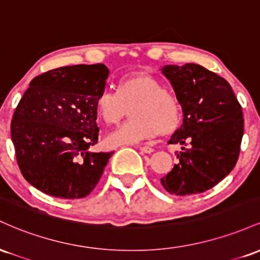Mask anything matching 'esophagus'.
<instances>
[{
    "mask_svg": "<svg viewBox=\"0 0 260 260\" xmlns=\"http://www.w3.org/2000/svg\"><path fill=\"white\" fill-rule=\"evenodd\" d=\"M139 150L142 151V153H144V154H151V153H154V149L150 148V147H140Z\"/></svg>",
    "mask_w": 260,
    "mask_h": 260,
    "instance_id": "esophagus-1",
    "label": "esophagus"
}]
</instances>
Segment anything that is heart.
Wrapping results in <instances>:
<instances>
[{
    "label": "heart",
    "instance_id": "heart-1",
    "mask_svg": "<svg viewBox=\"0 0 260 260\" xmlns=\"http://www.w3.org/2000/svg\"><path fill=\"white\" fill-rule=\"evenodd\" d=\"M131 107V120L106 137L111 147L133 145L157 134L174 132L181 121L177 98L164 90L162 83L147 72H137L118 82L117 92L105 89L95 100V111L107 124L118 123Z\"/></svg>",
    "mask_w": 260,
    "mask_h": 260
}]
</instances>
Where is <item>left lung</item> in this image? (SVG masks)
Segmentation results:
<instances>
[{
    "label": "left lung",
    "mask_w": 260,
    "mask_h": 260,
    "mask_svg": "<svg viewBox=\"0 0 260 260\" xmlns=\"http://www.w3.org/2000/svg\"><path fill=\"white\" fill-rule=\"evenodd\" d=\"M160 71L183 112V123L169 140L182 145L180 162L161 183L171 194H198L235 168L243 137L242 107L226 79L201 64H166Z\"/></svg>",
    "instance_id": "8db88e82"
}]
</instances>
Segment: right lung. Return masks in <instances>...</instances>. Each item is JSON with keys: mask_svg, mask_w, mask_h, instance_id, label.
I'll use <instances>...</instances> for the list:
<instances>
[{"mask_svg": "<svg viewBox=\"0 0 260 260\" xmlns=\"http://www.w3.org/2000/svg\"><path fill=\"white\" fill-rule=\"evenodd\" d=\"M105 64L66 66L35 77L11 123L17 162L32 187L64 199L84 198L113 151L92 153L99 127L95 100L105 90Z\"/></svg>", "mask_w": 260, "mask_h": 260, "instance_id": "add662e5", "label": "right lung"}]
</instances>
